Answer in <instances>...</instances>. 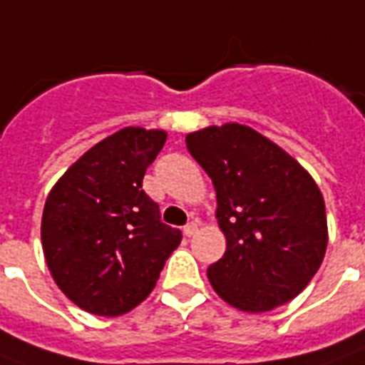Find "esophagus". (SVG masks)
I'll list each match as a JSON object with an SVG mask.
<instances>
[{"mask_svg":"<svg viewBox=\"0 0 365 365\" xmlns=\"http://www.w3.org/2000/svg\"><path fill=\"white\" fill-rule=\"evenodd\" d=\"M185 235L186 237H192V235H196L198 233V223L196 222H190V223H186L185 225Z\"/></svg>","mask_w":365,"mask_h":365,"instance_id":"1","label":"esophagus"}]
</instances>
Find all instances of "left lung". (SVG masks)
<instances>
[{
    "mask_svg": "<svg viewBox=\"0 0 365 365\" xmlns=\"http://www.w3.org/2000/svg\"><path fill=\"white\" fill-rule=\"evenodd\" d=\"M186 148L215 188L225 255L208 268L215 294L247 313L299 295L329 243L323 194L302 165L237 122L186 134Z\"/></svg>",
    "mask_w": 365,
    "mask_h": 365,
    "instance_id": "left-lung-1",
    "label": "left lung"
}]
</instances>
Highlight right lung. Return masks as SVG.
<instances>
[{
	"instance_id": "add662e5",
	"label": "right lung",
	"mask_w": 365,
	"mask_h": 365,
	"mask_svg": "<svg viewBox=\"0 0 365 365\" xmlns=\"http://www.w3.org/2000/svg\"><path fill=\"white\" fill-rule=\"evenodd\" d=\"M165 130L126 126L95 143L48 192L41 237L48 270L87 313L118 317L151 294L179 230L142 190Z\"/></svg>"
}]
</instances>
